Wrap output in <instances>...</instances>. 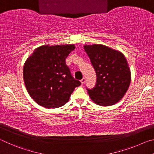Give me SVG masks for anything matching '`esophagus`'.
<instances>
[{
  "label": "esophagus",
  "mask_w": 154,
  "mask_h": 154,
  "mask_svg": "<svg viewBox=\"0 0 154 154\" xmlns=\"http://www.w3.org/2000/svg\"><path fill=\"white\" fill-rule=\"evenodd\" d=\"M85 81H86V79L85 78H83V79L80 80V82H81V83L82 84H84V83L85 82Z\"/></svg>",
  "instance_id": "obj_1"
}]
</instances>
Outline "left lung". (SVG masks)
Returning <instances> with one entry per match:
<instances>
[{
    "label": "left lung",
    "mask_w": 154,
    "mask_h": 154,
    "mask_svg": "<svg viewBox=\"0 0 154 154\" xmlns=\"http://www.w3.org/2000/svg\"><path fill=\"white\" fill-rule=\"evenodd\" d=\"M97 74L95 87L88 89L91 99L101 106L121 100L131 81L128 63L120 51L103 45H84Z\"/></svg>",
    "instance_id": "left-lung-1"
}]
</instances>
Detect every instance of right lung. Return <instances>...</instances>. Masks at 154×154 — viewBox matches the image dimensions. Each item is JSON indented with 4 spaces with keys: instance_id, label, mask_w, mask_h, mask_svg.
Returning <instances> with one entry per match:
<instances>
[{
    "instance_id": "add662e5",
    "label": "right lung",
    "mask_w": 154,
    "mask_h": 154,
    "mask_svg": "<svg viewBox=\"0 0 154 154\" xmlns=\"http://www.w3.org/2000/svg\"><path fill=\"white\" fill-rule=\"evenodd\" d=\"M74 45H43L36 48L23 66V80L33 100L45 108L61 107L81 85L66 64Z\"/></svg>"
}]
</instances>
